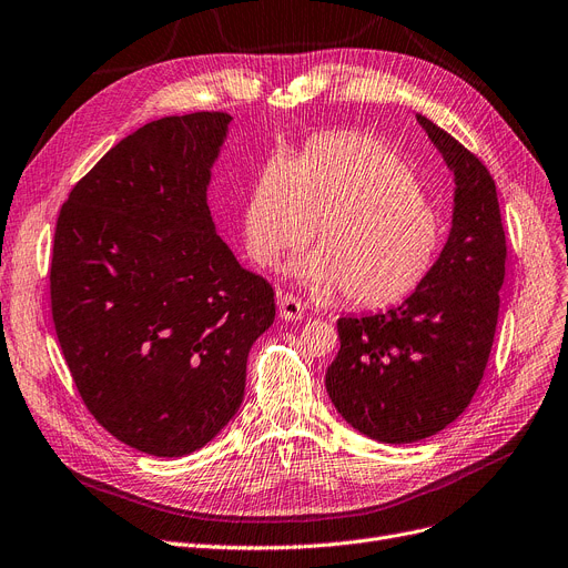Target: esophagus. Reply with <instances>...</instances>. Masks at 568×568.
<instances>
[{"label":"esophagus","instance_id":"obj_1","mask_svg":"<svg viewBox=\"0 0 568 568\" xmlns=\"http://www.w3.org/2000/svg\"><path fill=\"white\" fill-rule=\"evenodd\" d=\"M304 304L297 300V297H292V294H283L281 292V297H278V313H281V317L283 320H302L304 317Z\"/></svg>","mask_w":568,"mask_h":568}]
</instances>
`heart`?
<instances>
[{
    "mask_svg": "<svg viewBox=\"0 0 568 568\" xmlns=\"http://www.w3.org/2000/svg\"><path fill=\"white\" fill-rule=\"evenodd\" d=\"M315 230L317 251L292 276L315 294L343 290L359 308L406 300L448 236L410 164L385 141L353 132L315 139L297 162L271 158L245 200L243 241L260 266L302 251Z\"/></svg>",
    "mask_w": 568,
    "mask_h": 568,
    "instance_id": "b5f03b06",
    "label": "heart"
}]
</instances>
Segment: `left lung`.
<instances>
[{
	"label": "left lung",
	"mask_w": 568,
	"mask_h": 568,
	"mask_svg": "<svg viewBox=\"0 0 568 568\" xmlns=\"http://www.w3.org/2000/svg\"><path fill=\"white\" fill-rule=\"evenodd\" d=\"M455 174L450 236L427 281L385 313L338 317L325 385L343 420L381 443L423 440L464 413L495 343L506 234L487 166L417 113Z\"/></svg>",
	"instance_id": "8db88e82"
}]
</instances>
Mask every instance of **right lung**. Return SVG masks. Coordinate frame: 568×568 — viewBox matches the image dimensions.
Segmentation results:
<instances>
[{
  "mask_svg": "<svg viewBox=\"0 0 568 568\" xmlns=\"http://www.w3.org/2000/svg\"><path fill=\"white\" fill-rule=\"evenodd\" d=\"M232 115L148 122L73 185L53 243L51 304L81 399L145 455L204 448L243 402L274 287L215 234L211 166Z\"/></svg>",
  "mask_w": 568,
  "mask_h": 568,
  "instance_id": "1",
  "label": "right lung"
}]
</instances>
